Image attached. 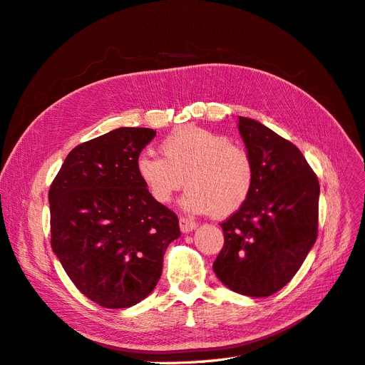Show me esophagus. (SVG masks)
I'll return each instance as SVG.
<instances>
[{"mask_svg":"<svg viewBox=\"0 0 365 365\" xmlns=\"http://www.w3.org/2000/svg\"><path fill=\"white\" fill-rule=\"evenodd\" d=\"M180 228L182 233H190L196 228V222H193L189 217H180Z\"/></svg>","mask_w":365,"mask_h":365,"instance_id":"34e87169","label":"esophagus"}]
</instances>
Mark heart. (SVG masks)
Returning a JSON list of instances; mask_svg holds the SVG:
<instances>
[{
	"instance_id": "obj_1",
	"label": "heart",
	"mask_w": 365,
	"mask_h": 365,
	"mask_svg": "<svg viewBox=\"0 0 365 365\" xmlns=\"http://www.w3.org/2000/svg\"><path fill=\"white\" fill-rule=\"evenodd\" d=\"M163 157L141 152L138 180L160 204H168L184 184L190 187L181 207L187 213L227 217L245 204L254 185L250 153L228 137L196 126H182L160 145Z\"/></svg>"
}]
</instances>
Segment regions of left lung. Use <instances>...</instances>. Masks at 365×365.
Segmentation results:
<instances>
[{
  "mask_svg": "<svg viewBox=\"0 0 365 365\" xmlns=\"http://www.w3.org/2000/svg\"><path fill=\"white\" fill-rule=\"evenodd\" d=\"M254 164L245 204L225 222L213 271L227 288L269 297L288 284L317 240L319 184L303 153L259 121L239 117Z\"/></svg>",
  "mask_w": 365,
  "mask_h": 365,
  "instance_id": "8db88e82",
  "label": "left lung"
}]
</instances>
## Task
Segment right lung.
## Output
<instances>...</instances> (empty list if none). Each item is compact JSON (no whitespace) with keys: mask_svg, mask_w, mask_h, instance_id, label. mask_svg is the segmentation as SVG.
I'll return each mask as SVG.
<instances>
[{"mask_svg":"<svg viewBox=\"0 0 365 365\" xmlns=\"http://www.w3.org/2000/svg\"><path fill=\"white\" fill-rule=\"evenodd\" d=\"M157 132L118 128L76 146L48 192L51 248L85 297L130 307L155 288L178 217L148 193L135 160Z\"/></svg>","mask_w":365,"mask_h":365,"instance_id":"add662e5","label":"right lung"}]
</instances>
